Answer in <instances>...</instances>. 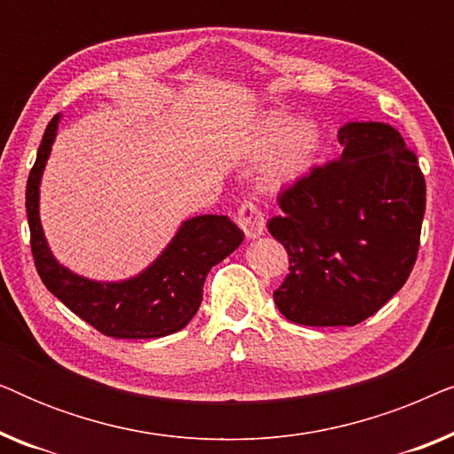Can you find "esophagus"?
I'll return each instance as SVG.
<instances>
[{
    "label": "esophagus",
    "mask_w": 454,
    "mask_h": 454,
    "mask_svg": "<svg viewBox=\"0 0 454 454\" xmlns=\"http://www.w3.org/2000/svg\"><path fill=\"white\" fill-rule=\"evenodd\" d=\"M238 225L244 229L247 239H256L264 233V215L254 202H244L238 208Z\"/></svg>",
    "instance_id": "obj_1"
}]
</instances>
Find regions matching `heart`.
Segmentation results:
<instances>
[{
	"instance_id": "b5f03b06",
	"label": "heart",
	"mask_w": 454,
	"mask_h": 454,
	"mask_svg": "<svg viewBox=\"0 0 454 454\" xmlns=\"http://www.w3.org/2000/svg\"><path fill=\"white\" fill-rule=\"evenodd\" d=\"M258 146L262 151H278L264 173V182L270 188H281L309 169L320 148V129L316 123H301L294 115L270 114L260 123Z\"/></svg>"
}]
</instances>
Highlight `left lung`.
<instances>
[{
    "mask_svg": "<svg viewBox=\"0 0 454 454\" xmlns=\"http://www.w3.org/2000/svg\"><path fill=\"white\" fill-rule=\"evenodd\" d=\"M339 160L314 167L278 196L269 231L289 254L275 291L285 318L303 326H356L411 275L426 210L418 157L393 126L349 121Z\"/></svg>",
    "mask_w": 454,
    "mask_h": 454,
    "instance_id": "obj_1",
    "label": "left lung"
}]
</instances>
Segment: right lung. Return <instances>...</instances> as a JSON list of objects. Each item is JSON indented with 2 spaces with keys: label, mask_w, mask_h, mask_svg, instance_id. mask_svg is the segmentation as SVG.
Segmentation results:
<instances>
[{
  "label": "right lung",
  "mask_w": 454,
  "mask_h": 454,
  "mask_svg": "<svg viewBox=\"0 0 454 454\" xmlns=\"http://www.w3.org/2000/svg\"><path fill=\"white\" fill-rule=\"evenodd\" d=\"M61 115L49 121L27 182V216L36 272L45 287L98 333L115 339H157L194 318L202 285L215 264L238 250L244 231L225 215L184 221L159 258L126 281H92L59 264L49 250L39 216V185Z\"/></svg>",
  "instance_id": "1"
}]
</instances>
